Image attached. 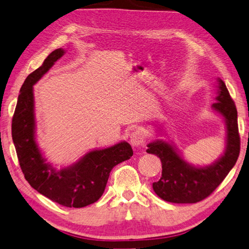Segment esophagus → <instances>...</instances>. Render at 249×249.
I'll use <instances>...</instances> for the list:
<instances>
[{
  "instance_id": "esophagus-1",
  "label": "esophagus",
  "mask_w": 249,
  "mask_h": 249,
  "mask_svg": "<svg viewBox=\"0 0 249 249\" xmlns=\"http://www.w3.org/2000/svg\"><path fill=\"white\" fill-rule=\"evenodd\" d=\"M144 143V134L142 131L137 130L134 132L131 133L130 135V144L132 145L133 147H139Z\"/></svg>"
}]
</instances>
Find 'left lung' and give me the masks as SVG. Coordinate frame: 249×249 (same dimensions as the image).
Masks as SVG:
<instances>
[{
    "label": "left lung",
    "instance_id": "left-lung-1",
    "mask_svg": "<svg viewBox=\"0 0 249 249\" xmlns=\"http://www.w3.org/2000/svg\"><path fill=\"white\" fill-rule=\"evenodd\" d=\"M218 96L213 109L221 115L227 125L226 151L217 161L206 167L187 163L175 146L157 140L147 145L146 152L160 158L162 171L153 189L161 199L176 204H194L205 199L217 189L235 165L240 155L241 139L238 134L237 110L221 79H218Z\"/></svg>",
    "mask_w": 249,
    "mask_h": 249
}]
</instances>
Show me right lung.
I'll use <instances>...</instances> for the list:
<instances>
[{
  "label": "right lung",
  "instance_id": "add662e5",
  "mask_svg": "<svg viewBox=\"0 0 249 249\" xmlns=\"http://www.w3.org/2000/svg\"><path fill=\"white\" fill-rule=\"evenodd\" d=\"M65 54L57 49L41 67L26 78L12 120V137L21 171L28 183L45 197L65 207L81 208L95 203L105 191L111 169L133 155L131 145L120 142L91 151L73 165L56 170L42 156L36 142L34 84Z\"/></svg>",
  "mask_w": 249,
  "mask_h": 249
}]
</instances>
